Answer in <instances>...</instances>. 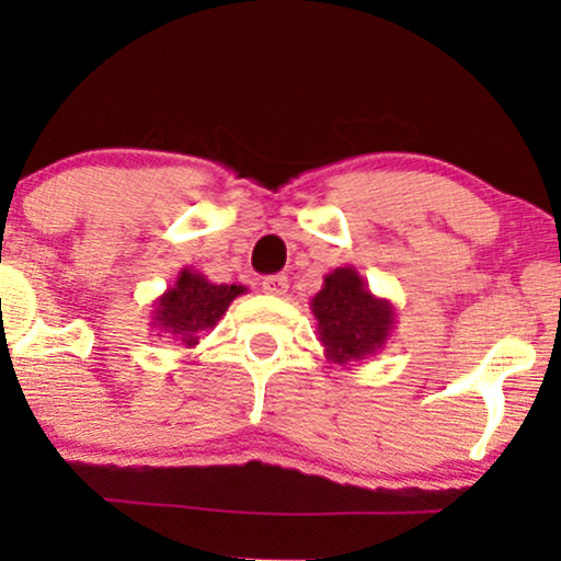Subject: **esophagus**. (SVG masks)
<instances>
[{
	"label": "esophagus",
	"instance_id": "esophagus-1",
	"mask_svg": "<svg viewBox=\"0 0 561 561\" xmlns=\"http://www.w3.org/2000/svg\"><path fill=\"white\" fill-rule=\"evenodd\" d=\"M263 290L267 296H286L288 278L286 275H267V278H263Z\"/></svg>",
	"mask_w": 561,
	"mask_h": 561
}]
</instances>
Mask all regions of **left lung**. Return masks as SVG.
I'll use <instances>...</instances> for the list:
<instances>
[{
  "label": "left lung",
  "mask_w": 561,
  "mask_h": 561,
  "mask_svg": "<svg viewBox=\"0 0 561 561\" xmlns=\"http://www.w3.org/2000/svg\"><path fill=\"white\" fill-rule=\"evenodd\" d=\"M317 334L327 359L350 365L386 347L396 332V306L378 298L352 265L334 267L311 298Z\"/></svg>",
  "instance_id": "8db88e82"
}]
</instances>
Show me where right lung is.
<instances>
[{
    "instance_id": "right-lung-1",
    "label": "right lung",
    "mask_w": 561,
    "mask_h": 561,
    "mask_svg": "<svg viewBox=\"0 0 561 561\" xmlns=\"http://www.w3.org/2000/svg\"><path fill=\"white\" fill-rule=\"evenodd\" d=\"M244 286H227V283H211L206 275L191 267H183L179 278L173 280L165 294L152 301V329L165 340L196 347L206 329L217 327L225 317L229 304L244 294Z\"/></svg>"
}]
</instances>
